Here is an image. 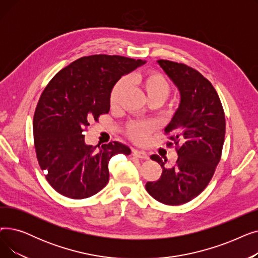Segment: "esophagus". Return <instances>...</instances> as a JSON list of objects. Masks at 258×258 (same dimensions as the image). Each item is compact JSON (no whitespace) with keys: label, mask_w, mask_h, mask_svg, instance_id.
Segmentation results:
<instances>
[{"label":"esophagus","mask_w":258,"mask_h":258,"mask_svg":"<svg viewBox=\"0 0 258 258\" xmlns=\"http://www.w3.org/2000/svg\"><path fill=\"white\" fill-rule=\"evenodd\" d=\"M134 156H136L140 159H143V160H147L148 159V156L145 152H142V151H138V150H134Z\"/></svg>","instance_id":"1"}]
</instances>
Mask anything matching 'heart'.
Returning <instances> with one entry per match:
<instances>
[{
    "mask_svg": "<svg viewBox=\"0 0 258 258\" xmlns=\"http://www.w3.org/2000/svg\"><path fill=\"white\" fill-rule=\"evenodd\" d=\"M131 83L137 87L144 95L146 99L158 100L163 103L171 92L169 80L159 72L150 71L135 74L131 77ZM126 88L125 79H121L113 87L110 94V104L116 106L121 95ZM156 130V124L153 122H131L126 126L127 136L135 142L142 143Z\"/></svg>",
    "mask_w": 258,
    "mask_h": 258,
    "instance_id": "heart-1",
    "label": "heart"
}]
</instances>
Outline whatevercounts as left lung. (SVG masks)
Segmentation results:
<instances>
[{"label":"left lung","instance_id":"8db88e82","mask_svg":"<svg viewBox=\"0 0 258 258\" xmlns=\"http://www.w3.org/2000/svg\"><path fill=\"white\" fill-rule=\"evenodd\" d=\"M158 63L178 88L181 101L165 127L177 148L175 165L165 168L158 155L151 156L163 168L158 181L145 188L165 205H182L198 197L208 185L219 164L225 139V113L210 81L191 67L160 59Z\"/></svg>","mask_w":258,"mask_h":258}]
</instances>
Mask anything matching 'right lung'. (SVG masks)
Segmentation results:
<instances>
[{"label": "right lung", "instance_id": "right-lung-1", "mask_svg": "<svg viewBox=\"0 0 258 258\" xmlns=\"http://www.w3.org/2000/svg\"><path fill=\"white\" fill-rule=\"evenodd\" d=\"M143 63L119 55L85 56L63 68L45 88L33 117L34 146L40 168L58 194L76 200L96 195L108 182L110 159L131 154L117 141L88 145L84 133L91 121L110 111L117 81Z\"/></svg>", "mask_w": 258, "mask_h": 258}]
</instances>
